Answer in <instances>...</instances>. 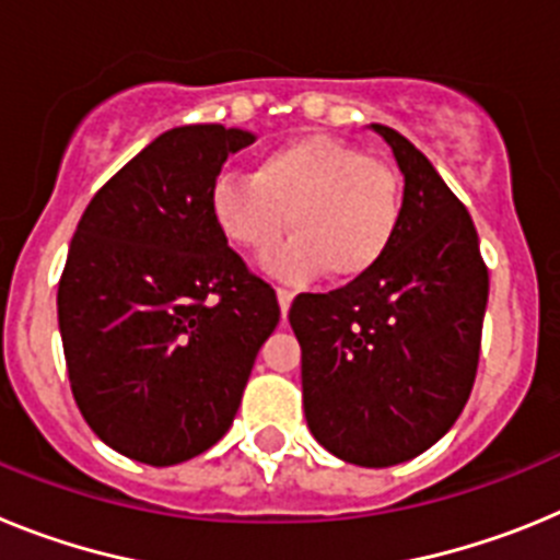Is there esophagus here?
<instances>
[{"label": "esophagus", "mask_w": 560, "mask_h": 560, "mask_svg": "<svg viewBox=\"0 0 560 560\" xmlns=\"http://www.w3.org/2000/svg\"><path fill=\"white\" fill-rule=\"evenodd\" d=\"M291 300H294V291H291V289H277V303H280V311H283V316L289 314Z\"/></svg>", "instance_id": "1"}]
</instances>
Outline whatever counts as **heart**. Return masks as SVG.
I'll list each match as a JSON object with an SVG mask.
<instances>
[{"mask_svg":"<svg viewBox=\"0 0 560 560\" xmlns=\"http://www.w3.org/2000/svg\"><path fill=\"white\" fill-rule=\"evenodd\" d=\"M212 221L226 244L266 255L285 280L328 271L350 283L378 266L400 224V185L387 162L328 133H305L266 151L252 176H221L210 190Z\"/></svg>","mask_w":560,"mask_h":560,"instance_id":"obj_1","label":"heart"}]
</instances>
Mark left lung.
<instances>
[{
  "instance_id": "left-lung-1",
  "label": "left lung",
  "mask_w": 560,
  "mask_h": 560,
  "mask_svg": "<svg viewBox=\"0 0 560 560\" xmlns=\"http://www.w3.org/2000/svg\"><path fill=\"white\" fill-rule=\"evenodd\" d=\"M404 173L387 255L328 294H300L289 323L303 348L314 438L345 463L387 468L434 446L477 378L488 266L474 221L432 162L373 126Z\"/></svg>"
}]
</instances>
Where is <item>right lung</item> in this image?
<instances>
[{
	"mask_svg": "<svg viewBox=\"0 0 560 560\" xmlns=\"http://www.w3.org/2000/svg\"><path fill=\"white\" fill-rule=\"evenodd\" d=\"M241 128L182 126L95 192L58 280L69 387L114 452L176 465L232 427L277 294L219 232L210 190Z\"/></svg>",
	"mask_w": 560,
	"mask_h": 560,
	"instance_id": "1",
	"label": "right lung"
}]
</instances>
